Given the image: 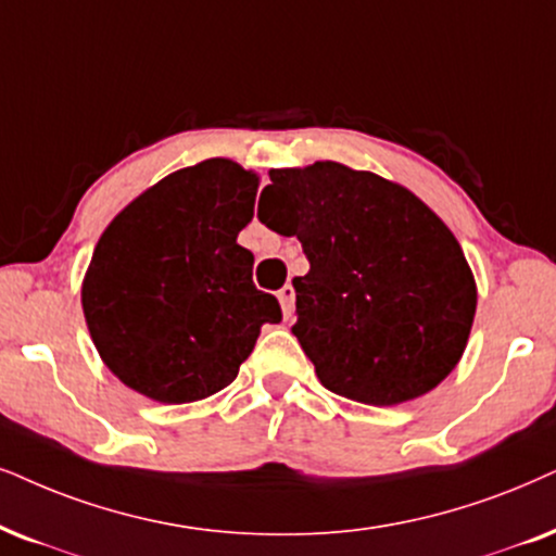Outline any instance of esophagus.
<instances>
[{
    "label": "esophagus",
    "instance_id": "esophagus-1",
    "mask_svg": "<svg viewBox=\"0 0 556 556\" xmlns=\"http://www.w3.org/2000/svg\"><path fill=\"white\" fill-rule=\"evenodd\" d=\"M279 302H282L285 318H292V313H294V287L292 285H285L282 290H279Z\"/></svg>",
    "mask_w": 556,
    "mask_h": 556
}]
</instances>
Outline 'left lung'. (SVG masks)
I'll use <instances>...</instances> for the list:
<instances>
[{"label": "left lung", "mask_w": 556, "mask_h": 556, "mask_svg": "<svg viewBox=\"0 0 556 556\" xmlns=\"http://www.w3.org/2000/svg\"><path fill=\"white\" fill-rule=\"evenodd\" d=\"M258 220L298 236V336L323 388L367 405L426 395L465 354L477 287L452 230L405 187L315 161L271 168Z\"/></svg>", "instance_id": "obj_1"}]
</instances>
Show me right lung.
Returning <instances> with one entry per match:
<instances>
[{"label":"right lung","mask_w":556,"mask_h":556,"mask_svg":"<svg viewBox=\"0 0 556 556\" xmlns=\"http://www.w3.org/2000/svg\"><path fill=\"white\" fill-rule=\"evenodd\" d=\"M256 174L228 159L168 174L104 230L81 287L91 341L121 382L159 403L233 382L264 323L282 320L256 290L254 254L236 243L254 217Z\"/></svg>","instance_id":"add662e5"}]
</instances>
